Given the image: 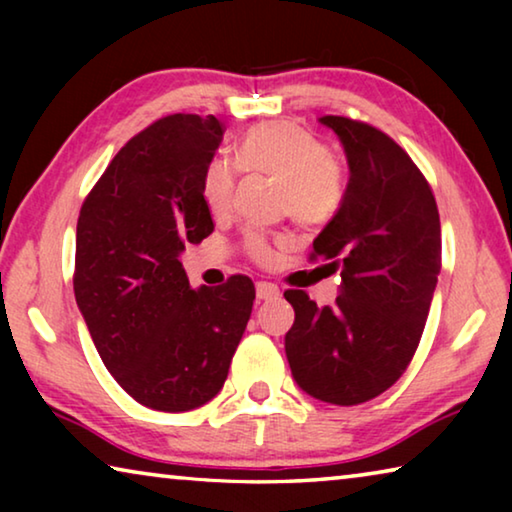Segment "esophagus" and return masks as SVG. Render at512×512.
Listing matches in <instances>:
<instances>
[{
  "label": "esophagus",
  "mask_w": 512,
  "mask_h": 512,
  "mask_svg": "<svg viewBox=\"0 0 512 512\" xmlns=\"http://www.w3.org/2000/svg\"><path fill=\"white\" fill-rule=\"evenodd\" d=\"M280 296V289L271 282H257V298L259 300H273Z\"/></svg>",
  "instance_id": "1"
}]
</instances>
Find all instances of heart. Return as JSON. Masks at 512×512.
Returning a JSON list of instances; mask_svg holds the SVG:
<instances>
[{"label":"heart","instance_id":"1","mask_svg":"<svg viewBox=\"0 0 512 512\" xmlns=\"http://www.w3.org/2000/svg\"><path fill=\"white\" fill-rule=\"evenodd\" d=\"M237 160L246 171L266 173L280 180L282 212L300 225L327 223L343 205L348 176L339 158L327 153L325 142L307 128L289 121L259 124L241 137ZM237 169L225 158H214L203 173V198L212 214H225L235 194ZM246 248L259 262L271 259L264 235L250 232Z\"/></svg>","mask_w":512,"mask_h":512}]
</instances>
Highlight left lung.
I'll list each match as a JSON object with an SVG mask.
<instances>
[{
    "label": "left lung",
    "mask_w": 512,
    "mask_h": 512,
    "mask_svg": "<svg viewBox=\"0 0 512 512\" xmlns=\"http://www.w3.org/2000/svg\"><path fill=\"white\" fill-rule=\"evenodd\" d=\"M348 158L343 205L314 239L341 271L336 305L284 291L296 311L284 336L291 375L320 402L352 406L391 388L418 348L440 273V216L400 144L363 121L320 117Z\"/></svg>",
    "instance_id": "1"
}]
</instances>
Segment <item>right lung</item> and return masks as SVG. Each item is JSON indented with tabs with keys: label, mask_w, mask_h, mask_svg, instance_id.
Instances as JSON below:
<instances>
[{
	"label": "right lung",
	"mask_w": 512,
	"mask_h": 512,
	"mask_svg": "<svg viewBox=\"0 0 512 512\" xmlns=\"http://www.w3.org/2000/svg\"><path fill=\"white\" fill-rule=\"evenodd\" d=\"M223 140L214 115H171L135 135L94 185L76 225L74 296L103 366L155 411H192L221 391L255 287H189L180 253L214 223L203 173Z\"/></svg>",
	"instance_id": "1"
}]
</instances>
